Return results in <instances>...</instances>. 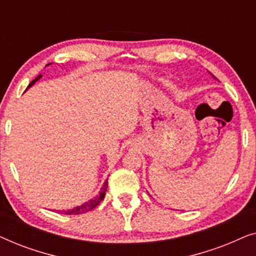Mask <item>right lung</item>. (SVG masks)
<instances>
[{
	"mask_svg": "<svg viewBox=\"0 0 256 256\" xmlns=\"http://www.w3.org/2000/svg\"><path fill=\"white\" fill-rule=\"evenodd\" d=\"M40 78H42V76H38L36 79L32 80V82L29 84V86H28V87L32 86L36 82H38V80H40ZM107 186H108V184H107V180H106V182H104V186L101 188L99 194H98L96 197H94L93 199H90V202H85V204H82V206H78V208H72V210H68V211H62V213H64V214H82V213L92 211L93 208H96V206L99 205L101 202H102V199L104 198V194H106Z\"/></svg>",
	"mask_w": 256,
	"mask_h": 256,
	"instance_id": "add662e5",
	"label": "right lung"
}]
</instances>
